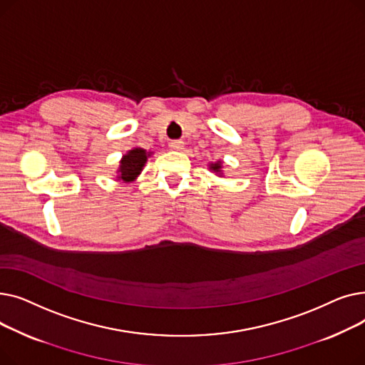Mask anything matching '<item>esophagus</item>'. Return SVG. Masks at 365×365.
<instances>
[{
  "mask_svg": "<svg viewBox=\"0 0 365 365\" xmlns=\"http://www.w3.org/2000/svg\"><path fill=\"white\" fill-rule=\"evenodd\" d=\"M185 146V142L183 140H171L168 143V148L173 149V150H182Z\"/></svg>",
  "mask_w": 365,
  "mask_h": 365,
  "instance_id": "obj_1",
  "label": "esophagus"
}]
</instances>
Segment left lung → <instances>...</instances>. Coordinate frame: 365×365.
Listing matches in <instances>:
<instances>
[{
  "mask_svg": "<svg viewBox=\"0 0 365 365\" xmlns=\"http://www.w3.org/2000/svg\"><path fill=\"white\" fill-rule=\"evenodd\" d=\"M212 170H215V171H220V163H216V164H212V167H210Z\"/></svg>",
  "mask_w": 365,
  "mask_h": 365,
  "instance_id": "left-lung-1",
  "label": "left lung"
}]
</instances>
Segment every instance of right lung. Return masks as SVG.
I'll use <instances>...</instances> for the list:
<instances>
[{
	"label": "right lung",
	"mask_w": 365,
	"mask_h": 365,
	"mask_svg": "<svg viewBox=\"0 0 365 365\" xmlns=\"http://www.w3.org/2000/svg\"><path fill=\"white\" fill-rule=\"evenodd\" d=\"M149 153H146L145 149L136 148V149H131L127 155H124V158L121 160V167H120V173L121 176L120 179L130 182L134 178H136L139 173L142 171L146 160H148Z\"/></svg>",
	"instance_id": "1"
}]
</instances>
